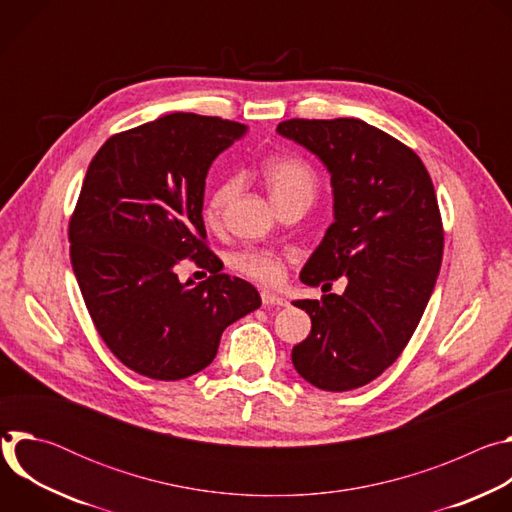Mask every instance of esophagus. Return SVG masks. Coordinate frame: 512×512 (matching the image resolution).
Instances as JSON below:
<instances>
[{
    "label": "esophagus",
    "instance_id": "obj_1",
    "mask_svg": "<svg viewBox=\"0 0 512 512\" xmlns=\"http://www.w3.org/2000/svg\"><path fill=\"white\" fill-rule=\"evenodd\" d=\"M261 302H263V306H279V308L287 306V300L273 294V291H261Z\"/></svg>",
    "mask_w": 512,
    "mask_h": 512
}]
</instances>
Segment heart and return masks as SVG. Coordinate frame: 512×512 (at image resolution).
Segmentation results:
<instances>
[{
	"mask_svg": "<svg viewBox=\"0 0 512 512\" xmlns=\"http://www.w3.org/2000/svg\"><path fill=\"white\" fill-rule=\"evenodd\" d=\"M261 178L277 208L291 202H302L310 206L318 194L316 174L308 164L294 158L269 160L261 168ZM235 190H237L235 178L221 182L212 190L204 206V221L208 225L221 223L223 212L231 202V198L235 196ZM233 263L241 273L263 283H277L285 271V255H279L267 249H247L239 253L233 259Z\"/></svg>",
	"mask_w": 512,
	"mask_h": 512,
	"instance_id": "heart-1",
	"label": "heart"
}]
</instances>
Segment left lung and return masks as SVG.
Segmentation results:
<instances>
[{
    "label": "left lung",
    "instance_id": "obj_1",
    "mask_svg": "<svg viewBox=\"0 0 512 512\" xmlns=\"http://www.w3.org/2000/svg\"><path fill=\"white\" fill-rule=\"evenodd\" d=\"M277 133L314 154L332 184L334 223L300 279L324 289L346 277L340 296L294 302L312 330L291 362L322 391L358 389L397 360L431 298L444 255L435 190L413 150L360 119H289Z\"/></svg>",
    "mask_w": 512,
    "mask_h": 512
}]
</instances>
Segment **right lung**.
Returning <instances> with one entry per match:
<instances>
[{
	"label": "right lung",
	"mask_w": 512,
	"mask_h": 512,
	"mask_svg": "<svg viewBox=\"0 0 512 512\" xmlns=\"http://www.w3.org/2000/svg\"><path fill=\"white\" fill-rule=\"evenodd\" d=\"M247 125L170 113L109 137L89 164L70 218V263L107 348L156 381L214 360L223 330L261 306L257 289L216 271L202 221L206 174ZM196 258L213 275L180 282Z\"/></svg>",
	"instance_id": "obj_1"
}]
</instances>
